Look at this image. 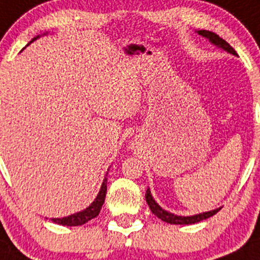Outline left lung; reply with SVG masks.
Wrapping results in <instances>:
<instances>
[{"label": "left lung", "instance_id": "1", "mask_svg": "<svg viewBox=\"0 0 260 260\" xmlns=\"http://www.w3.org/2000/svg\"><path fill=\"white\" fill-rule=\"evenodd\" d=\"M197 34L201 35L202 37H205L206 40H209L210 43H211L212 45L216 46V48L223 49L224 51H226V53H229V54L237 55V53H236L235 49L229 45L225 40H223L221 37H219L216 34H214V32L206 31V29H201V31H197ZM145 198H146V202H147V205H149V207H150L151 212H153L155 216H158L160 220L166 221V223H170V224H180V225H184V224L198 223V221H202V220H205V219H209L210 216L215 215L217 211H219V210H220V207H219V209L211 210V211L201 212V214L191 215V216H179V215H175V214H172V212H168V211H166L165 209H162V207H160V206L155 202V200H154L153 196H151L150 189L149 188H147L146 194H145Z\"/></svg>", "mask_w": 260, "mask_h": 260}]
</instances>
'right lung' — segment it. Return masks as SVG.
Segmentation results:
<instances>
[{
    "instance_id": "1",
    "label": "right lung",
    "mask_w": 260,
    "mask_h": 260,
    "mask_svg": "<svg viewBox=\"0 0 260 260\" xmlns=\"http://www.w3.org/2000/svg\"><path fill=\"white\" fill-rule=\"evenodd\" d=\"M39 37L40 36H36L35 39H32L31 41H29V44L34 43L35 40H37ZM29 44H28V45H29ZM106 176H107V174H106ZM106 176H105L104 182H102L101 189H100V191H98L97 197L94 198V201H93V202L90 203V205L88 206L85 210L76 212V214H72V215H70V216H66V217H55V219H51V221H54V223H57V224H60V225L76 226V225H83V224H85V223H88L89 220H92L93 217L97 216V215L100 214V211H101V207L105 202V197H106V190H107Z\"/></svg>"
}]
</instances>
